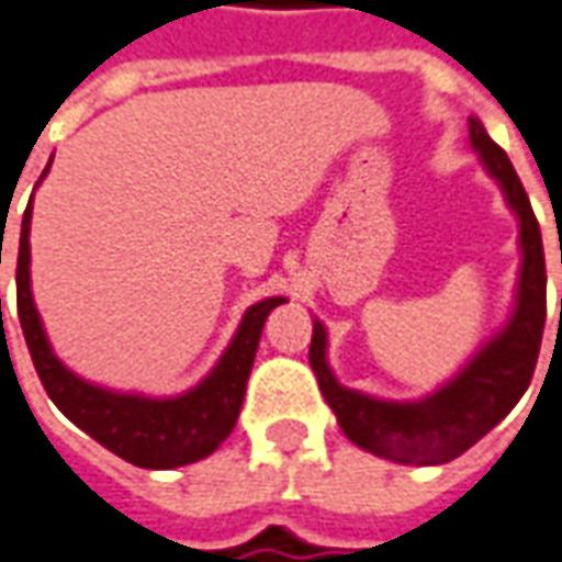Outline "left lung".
I'll list each match as a JSON object with an SVG mask.
<instances>
[{
	"instance_id": "left-lung-1",
	"label": "left lung",
	"mask_w": 562,
	"mask_h": 562,
	"mask_svg": "<svg viewBox=\"0 0 562 562\" xmlns=\"http://www.w3.org/2000/svg\"><path fill=\"white\" fill-rule=\"evenodd\" d=\"M469 139L484 170L499 182L505 203L520 222L524 258H520L517 301H514L512 319L505 322L499 335L490 337L469 359V364L453 380H447L441 390H435L419 402H383L337 383L325 359L328 349L325 325L313 319L310 364L344 435L368 453L404 465H441L462 457L520 402L539 362L544 297H548L539 222L512 160L486 136L477 117H469Z\"/></svg>"
}]
</instances>
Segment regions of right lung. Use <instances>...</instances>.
I'll use <instances>...</instances> for the list:
<instances>
[{"label":"right lung","mask_w":562,"mask_h":562,"mask_svg":"<svg viewBox=\"0 0 562 562\" xmlns=\"http://www.w3.org/2000/svg\"><path fill=\"white\" fill-rule=\"evenodd\" d=\"M30 218H33V203L23 213L21 249H18V316L38 380L50 395V402L78 429L88 431L93 441H100L105 450H112L115 457L127 459L139 469H179L218 450L240 417L246 380L252 371L265 319L270 316V310L285 304V297H265L246 310L234 340L194 390L172 398L105 390L72 374L50 349L30 289Z\"/></svg>","instance_id":"add662e5"}]
</instances>
